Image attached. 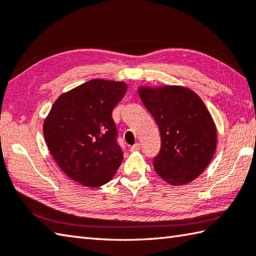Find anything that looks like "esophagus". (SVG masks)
I'll use <instances>...</instances> for the list:
<instances>
[{
	"label": "esophagus",
	"mask_w": 256,
	"mask_h": 256,
	"mask_svg": "<svg viewBox=\"0 0 256 256\" xmlns=\"http://www.w3.org/2000/svg\"><path fill=\"white\" fill-rule=\"evenodd\" d=\"M138 150H140V144L139 142H136L134 146L130 147V152H138Z\"/></svg>",
	"instance_id": "esophagus-1"
}]
</instances>
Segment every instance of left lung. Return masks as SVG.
<instances>
[{"label":"left lung","mask_w":256,"mask_h":256,"mask_svg":"<svg viewBox=\"0 0 256 256\" xmlns=\"http://www.w3.org/2000/svg\"><path fill=\"white\" fill-rule=\"evenodd\" d=\"M144 107L160 132L155 172L172 185L187 184L208 166L216 149V127L202 99L182 86L140 88Z\"/></svg>","instance_id":"obj_1"}]
</instances>
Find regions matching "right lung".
<instances>
[{
    "instance_id": "obj_1",
    "label": "right lung",
    "mask_w": 256,
    "mask_h": 256,
    "mask_svg": "<svg viewBox=\"0 0 256 256\" xmlns=\"http://www.w3.org/2000/svg\"><path fill=\"white\" fill-rule=\"evenodd\" d=\"M124 82L90 80L60 96L43 124L46 142L58 165L86 187L104 185L122 162L112 110Z\"/></svg>"
}]
</instances>
